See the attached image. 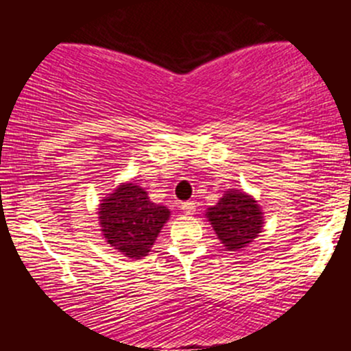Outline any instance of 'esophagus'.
Returning a JSON list of instances; mask_svg holds the SVG:
<instances>
[{"instance_id":"esophagus-1","label":"esophagus","mask_w":351,"mask_h":351,"mask_svg":"<svg viewBox=\"0 0 351 351\" xmlns=\"http://www.w3.org/2000/svg\"><path fill=\"white\" fill-rule=\"evenodd\" d=\"M180 207H182V210L185 212L186 215H192L193 212H195V204H193V202H183Z\"/></svg>"}]
</instances>
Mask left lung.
Instances as JSON below:
<instances>
[{"instance_id":"1","label":"left lung","mask_w":351,"mask_h":351,"mask_svg":"<svg viewBox=\"0 0 351 351\" xmlns=\"http://www.w3.org/2000/svg\"><path fill=\"white\" fill-rule=\"evenodd\" d=\"M207 217L228 250L234 251L250 244L261 232L260 207L256 202L239 190H229L217 205L208 208Z\"/></svg>"}]
</instances>
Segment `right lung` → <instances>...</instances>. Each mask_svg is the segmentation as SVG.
Wrapping results in <instances>:
<instances>
[{"instance_id": "1", "label": "right lung", "mask_w": 351, "mask_h": 351, "mask_svg": "<svg viewBox=\"0 0 351 351\" xmlns=\"http://www.w3.org/2000/svg\"><path fill=\"white\" fill-rule=\"evenodd\" d=\"M100 226L110 246L129 258L146 256L169 210L149 200L147 193L134 183L120 185L100 204Z\"/></svg>"}]
</instances>
